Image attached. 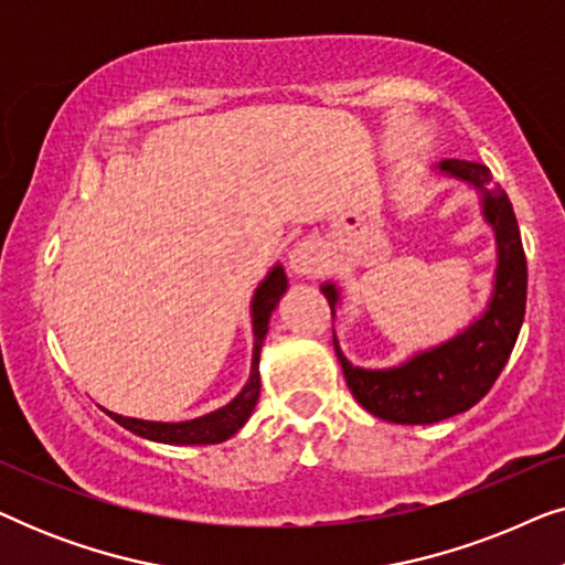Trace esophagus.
I'll list each match as a JSON object with an SVG mask.
<instances>
[{
  "instance_id": "34e87169",
  "label": "esophagus",
  "mask_w": 565,
  "mask_h": 565,
  "mask_svg": "<svg viewBox=\"0 0 565 565\" xmlns=\"http://www.w3.org/2000/svg\"><path fill=\"white\" fill-rule=\"evenodd\" d=\"M288 265L296 275H316L321 273V252L311 242H300L288 254Z\"/></svg>"
}]
</instances>
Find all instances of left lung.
<instances>
[{"mask_svg":"<svg viewBox=\"0 0 565 565\" xmlns=\"http://www.w3.org/2000/svg\"><path fill=\"white\" fill-rule=\"evenodd\" d=\"M437 169L439 174L468 182L481 192L483 218L497 236V273L489 306L470 327L396 367L365 370L352 365L339 350L334 334V350L352 396L377 419L393 424H435L476 406L504 370L527 303V259L507 192L501 184H491L489 167L476 161L445 159ZM321 292L334 316L339 288L323 282Z\"/></svg>","mask_w":565,"mask_h":565,"instance_id":"obj_1","label":"left lung"}]
</instances>
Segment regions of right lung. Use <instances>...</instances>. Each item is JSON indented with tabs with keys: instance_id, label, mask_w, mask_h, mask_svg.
<instances>
[{
	"instance_id": "obj_1",
	"label": "right lung",
	"mask_w": 565,
	"mask_h": 565,
	"mask_svg": "<svg viewBox=\"0 0 565 565\" xmlns=\"http://www.w3.org/2000/svg\"><path fill=\"white\" fill-rule=\"evenodd\" d=\"M288 290V277H285L282 265H275L269 269L259 288L254 290L252 298V331H254V352H252V373L249 381L242 388V393L231 401V404L215 408V412L198 416L190 422H146V419H130V416H120L107 412L110 419H115L120 427H126L134 435L151 439V443L164 445H215L223 439L234 437L238 429L249 419L254 406L259 398V350L267 337L269 316H273L275 306L280 303L282 292Z\"/></svg>"
}]
</instances>
